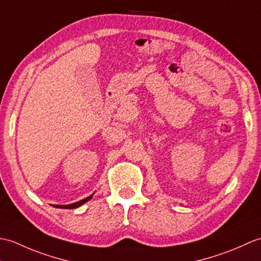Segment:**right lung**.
Listing matches in <instances>:
<instances>
[{"label":"right lung","instance_id":"right-lung-1","mask_svg":"<svg viewBox=\"0 0 261 261\" xmlns=\"http://www.w3.org/2000/svg\"><path fill=\"white\" fill-rule=\"evenodd\" d=\"M92 196H93V194H92L91 196H88V197H86L84 199H82V201H79V202L73 203V204H69V205H57V207H60V208H76V207L81 206L82 204H84L87 201H90V199L92 198Z\"/></svg>","mask_w":261,"mask_h":261}]
</instances>
